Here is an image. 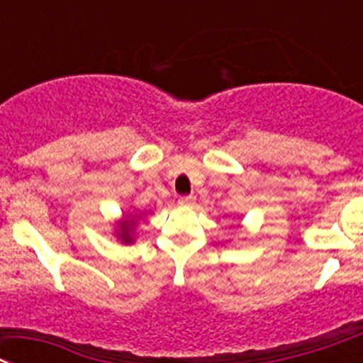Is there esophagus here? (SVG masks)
Returning a JSON list of instances; mask_svg holds the SVG:
<instances>
[{"mask_svg": "<svg viewBox=\"0 0 363 363\" xmlns=\"http://www.w3.org/2000/svg\"><path fill=\"white\" fill-rule=\"evenodd\" d=\"M194 201V195H182V197H179V204H191Z\"/></svg>", "mask_w": 363, "mask_h": 363, "instance_id": "34e87169", "label": "esophagus"}]
</instances>
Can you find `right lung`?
Here are the masks:
<instances>
[{"mask_svg": "<svg viewBox=\"0 0 363 363\" xmlns=\"http://www.w3.org/2000/svg\"><path fill=\"white\" fill-rule=\"evenodd\" d=\"M133 226H135V220H125V222H121V228H119V237L125 240L126 244L132 242V230Z\"/></svg>", "mask_w": 363, "mask_h": 363, "instance_id": "1", "label": "right lung"}]
</instances>
